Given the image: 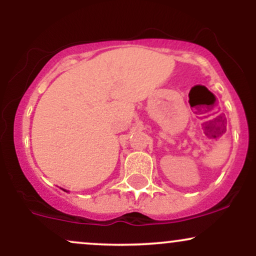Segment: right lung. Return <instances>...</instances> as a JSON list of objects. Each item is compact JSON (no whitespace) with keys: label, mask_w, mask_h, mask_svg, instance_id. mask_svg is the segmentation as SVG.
<instances>
[{"label":"right lung","mask_w":256,"mask_h":256,"mask_svg":"<svg viewBox=\"0 0 256 256\" xmlns=\"http://www.w3.org/2000/svg\"><path fill=\"white\" fill-rule=\"evenodd\" d=\"M64 192H66V190H64Z\"/></svg>","instance_id":"1"}]
</instances>
